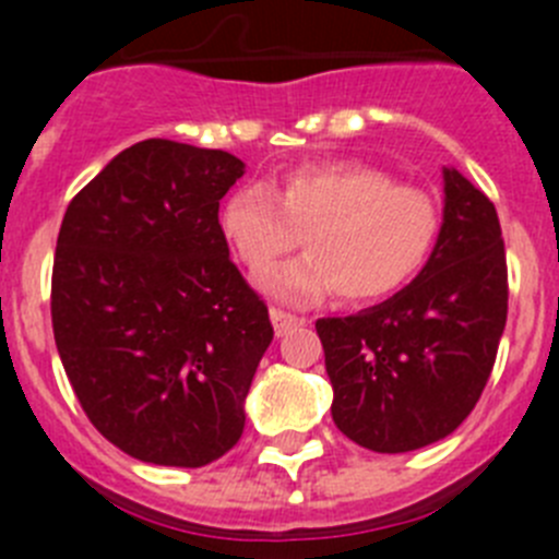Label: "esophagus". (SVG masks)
<instances>
[{
    "mask_svg": "<svg viewBox=\"0 0 559 559\" xmlns=\"http://www.w3.org/2000/svg\"><path fill=\"white\" fill-rule=\"evenodd\" d=\"M270 321H273V330H275V335H278V337H284L286 332H292V330H295V326L302 324V321L297 319V316L278 311V308H273V311H270Z\"/></svg>",
    "mask_w": 559,
    "mask_h": 559,
    "instance_id": "obj_1",
    "label": "esophagus"
}]
</instances>
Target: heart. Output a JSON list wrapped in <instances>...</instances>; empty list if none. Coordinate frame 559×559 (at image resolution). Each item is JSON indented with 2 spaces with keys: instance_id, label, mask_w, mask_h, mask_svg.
<instances>
[{
  "instance_id": "obj_1",
  "label": "heart",
  "mask_w": 559,
  "mask_h": 559,
  "mask_svg": "<svg viewBox=\"0 0 559 559\" xmlns=\"http://www.w3.org/2000/svg\"><path fill=\"white\" fill-rule=\"evenodd\" d=\"M438 227L427 191L359 162L295 167L275 189L240 186L218 213L224 240L251 275L267 273L302 235L308 253L262 281L289 306H313L330 292L354 306L384 300L425 267Z\"/></svg>"
}]
</instances>
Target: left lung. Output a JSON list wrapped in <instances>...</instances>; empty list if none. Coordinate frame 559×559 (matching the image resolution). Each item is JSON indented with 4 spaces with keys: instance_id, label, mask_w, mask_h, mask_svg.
Masks as SVG:
<instances>
[{
    "instance_id": "obj_1",
    "label": "left lung",
    "mask_w": 559,
    "mask_h": 559,
    "mask_svg": "<svg viewBox=\"0 0 559 559\" xmlns=\"http://www.w3.org/2000/svg\"><path fill=\"white\" fill-rule=\"evenodd\" d=\"M506 313L498 213L443 167V224L421 273L379 306L316 321L337 430L379 454L452 436L487 386Z\"/></svg>"
}]
</instances>
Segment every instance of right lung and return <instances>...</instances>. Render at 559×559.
Here are the masks:
<instances>
[{
	"label": "right lung",
	"instance_id": "add662e5",
	"mask_svg": "<svg viewBox=\"0 0 559 559\" xmlns=\"http://www.w3.org/2000/svg\"><path fill=\"white\" fill-rule=\"evenodd\" d=\"M227 151L143 140L70 202L50 316L92 425L151 465L202 467L243 436L273 341L267 306L229 259L218 200L243 178Z\"/></svg>",
	"mask_w": 559,
	"mask_h": 559
}]
</instances>
